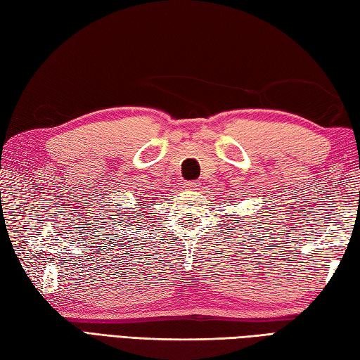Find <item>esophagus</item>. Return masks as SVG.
<instances>
[{"label": "esophagus", "instance_id": "34e87169", "mask_svg": "<svg viewBox=\"0 0 360 360\" xmlns=\"http://www.w3.org/2000/svg\"><path fill=\"white\" fill-rule=\"evenodd\" d=\"M200 187H201L200 181H192V182H187V184H186L187 190H200Z\"/></svg>", "mask_w": 360, "mask_h": 360}]
</instances>
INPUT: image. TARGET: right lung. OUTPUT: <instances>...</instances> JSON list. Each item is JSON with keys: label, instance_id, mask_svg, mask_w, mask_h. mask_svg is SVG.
Masks as SVG:
<instances>
[{"label": "right lung", "instance_id": "1", "mask_svg": "<svg viewBox=\"0 0 360 360\" xmlns=\"http://www.w3.org/2000/svg\"><path fill=\"white\" fill-rule=\"evenodd\" d=\"M142 209V207H141ZM137 215H142V213H137Z\"/></svg>", "mask_w": 360, "mask_h": 360}]
</instances>
